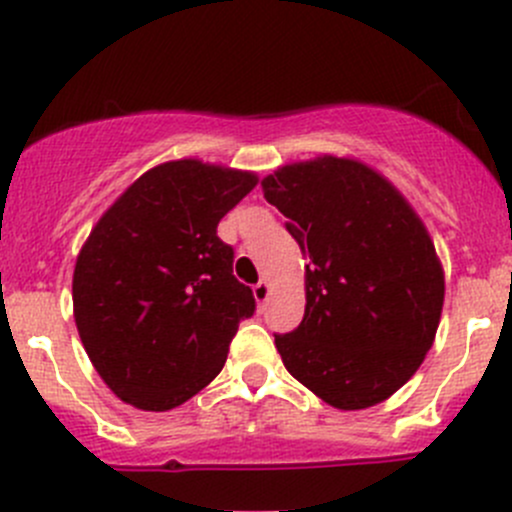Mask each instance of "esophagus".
<instances>
[{
    "label": "esophagus",
    "instance_id": "esophagus-1",
    "mask_svg": "<svg viewBox=\"0 0 512 512\" xmlns=\"http://www.w3.org/2000/svg\"><path fill=\"white\" fill-rule=\"evenodd\" d=\"M268 296H271V286H268V281H258L254 286V298L258 303H266Z\"/></svg>",
    "mask_w": 512,
    "mask_h": 512
}]
</instances>
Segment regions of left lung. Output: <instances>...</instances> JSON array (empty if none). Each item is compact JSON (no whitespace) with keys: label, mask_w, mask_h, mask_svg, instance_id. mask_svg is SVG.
<instances>
[{"label":"left lung","mask_w":512,"mask_h":512,"mask_svg":"<svg viewBox=\"0 0 512 512\" xmlns=\"http://www.w3.org/2000/svg\"><path fill=\"white\" fill-rule=\"evenodd\" d=\"M306 263V313L276 333L296 381L341 411L398 391L433 346L443 268L416 211L361 161L291 164L261 181Z\"/></svg>","instance_id":"1"}]
</instances>
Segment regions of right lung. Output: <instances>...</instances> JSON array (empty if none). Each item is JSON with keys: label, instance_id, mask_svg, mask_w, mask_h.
Returning <instances> with one entry per match:
<instances>
[{"label": "right lung", "instance_id": "1", "mask_svg": "<svg viewBox=\"0 0 512 512\" xmlns=\"http://www.w3.org/2000/svg\"><path fill=\"white\" fill-rule=\"evenodd\" d=\"M254 186L249 171L169 161L136 179L86 239L74 321L124 403L169 411L224 368L256 298L234 276V249L216 226Z\"/></svg>", "mask_w": 512, "mask_h": 512}]
</instances>
